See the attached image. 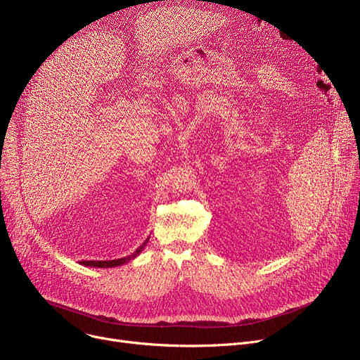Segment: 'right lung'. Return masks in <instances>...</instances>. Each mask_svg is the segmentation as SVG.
Listing matches in <instances>:
<instances>
[{"label":"right lung","instance_id":"right-lung-1","mask_svg":"<svg viewBox=\"0 0 360 360\" xmlns=\"http://www.w3.org/2000/svg\"><path fill=\"white\" fill-rule=\"evenodd\" d=\"M147 242H148V238L144 240V243L141 245L140 248H137L134 252H132L131 255H128V257H124V258H118V259H110V261H82L80 264H83V266H86V267H99V269H110V267H120V266H122V264H127L128 261H131V259H134L143 250H144V247L147 245Z\"/></svg>","mask_w":360,"mask_h":360}]
</instances>
